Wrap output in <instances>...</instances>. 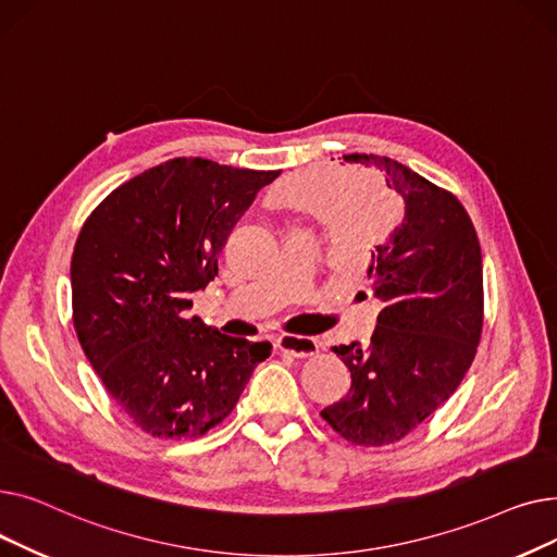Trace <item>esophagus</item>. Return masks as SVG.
<instances>
[{
  "mask_svg": "<svg viewBox=\"0 0 557 557\" xmlns=\"http://www.w3.org/2000/svg\"><path fill=\"white\" fill-rule=\"evenodd\" d=\"M277 347L280 352L290 355L296 359H305V357H313L318 352V341L309 338V336H294V334H284L277 338Z\"/></svg>",
  "mask_w": 557,
  "mask_h": 557,
  "instance_id": "obj_1",
  "label": "esophagus"
}]
</instances>
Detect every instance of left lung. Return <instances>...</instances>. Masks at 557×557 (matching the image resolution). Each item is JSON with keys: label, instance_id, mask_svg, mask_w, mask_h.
I'll return each mask as SVG.
<instances>
[{"label": "left lung", "instance_id": "left-lung-1", "mask_svg": "<svg viewBox=\"0 0 557 557\" xmlns=\"http://www.w3.org/2000/svg\"><path fill=\"white\" fill-rule=\"evenodd\" d=\"M343 160L359 171L347 181L352 230L372 246L368 284L384 309L366 347H334L352 386L320 416L347 443L382 447L435 413L470 370L483 332V261L451 191L391 158ZM376 190L387 202L372 211L367 194Z\"/></svg>", "mask_w": 557, "mask_h": 557}]
</instances>
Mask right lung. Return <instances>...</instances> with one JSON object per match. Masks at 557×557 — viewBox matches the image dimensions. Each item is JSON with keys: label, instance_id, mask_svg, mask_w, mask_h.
Here are the masks:
<instances>
[{"label": "right lung", "instance_id": "right-lung-1", "mask_svg": "<svg viewBox=\"0 0 557 557\" xmlns=\"http://www.w3.org/2000/svg\"><path fill=\"white\" fill-rule=\"evenodd\" d=\"M280 171L175 158L135 175L87 216L72 255V318L87 361L149 435L200 437L237 406L271 343L189 318V294Z\"/></svg>", "mask_w": 557, "mask_h": 557}]
</instances>
